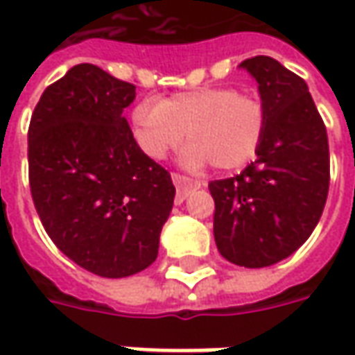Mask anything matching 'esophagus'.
<instances>
[{
  "label": "esophagus",
  "instance_id": "1",
  "mask_svg": "<svg viewBox=\"0 0 355 355\" xmlns=\"http://www.w3.org/2000/svg\"><path fill=\"white\" fill-rule=\"evenodd\" d=\"M171 182H173L175 189H178V193H175V201H178V203H182V201L187 198L189 189H198V187L203 185L201 182H198V180L185 178L182 173H171Z\"/></svg>",
  "mask_w": 355,
  "mask_h": 355
}]
</instances>
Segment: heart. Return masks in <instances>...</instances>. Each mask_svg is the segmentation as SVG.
<instances>
[{
    "mask_svg": "<svg viewBox=\"0 0 355 355\" xmlns=\"http://www.w3.org/2000/svg\"><path fill=\"white\" fill-rule=\"evenodd\" d=\"M132 136L152 159H162L184 142L180 162L201 168L211 162L219 170H237L257 156L266 132L261 98L233 87L187 90L159 103L144 101L130 114Z\"/></svg>",
    "mask_w": 355,
    "mask_h": 355,
    "instance_id": "heart-1",
    "label": "heart"
}]
</instances>
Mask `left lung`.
<instances>
[{"mask_svg": "<svg viewBox=\"0 0 355 355\" xmlns=\"http://www.w3.org/2000/svg\"><path fill=\"white\" fill-rule=\"evenodd\" d=\"M239 67L259 85L266 132L254 162L235 178L209 184L213 235L229 263L261 268L291 257L318 225L330 152L326 126L300 76L265 55Z\"/></svg>", "mask_w": 355, "mask_h": 355, "instance_id": "1", "label": "left lung"}]
</instances>
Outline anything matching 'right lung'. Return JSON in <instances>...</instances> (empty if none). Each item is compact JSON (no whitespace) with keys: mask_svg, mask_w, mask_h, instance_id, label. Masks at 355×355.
<instances>
[{"mask_svg":"<svg viewBox=\"0 0 355 355\" xmlns=\"http://www.w3.org/2000/svg\"><path fill=\"white\" fill-rule=\"evenodd\" d=\"M136 87L76 64L45 89L29 124V184L47 235L106 279L152 265L175 187L132 136L124 108Z\"/></svg>","mask_w":355,"mask_h":355,"instance_id":"add662e5","label":"right lung"}]
</instances>
